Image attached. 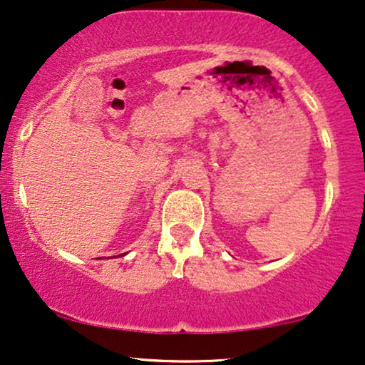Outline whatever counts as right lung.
<instances>
[{"mask_svg":"<svg viewBox=\"0 0 365 365\" xmlns=\"http://www.w3.org/2000/svg\"><path fill=\"white\" fill-rule=\"evenodd\" d=\"M124 254H126V252H124ZM121 256H123V254H121ZM114 257H116V256H114Z\"/></svg>","mask_w":365,"mask_h":365,"instance_id":"obj_1","label":"right lung"}]
</instances>
